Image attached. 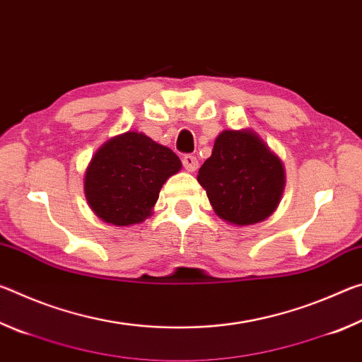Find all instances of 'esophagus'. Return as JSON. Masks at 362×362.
<instances>
[{"label": "esophagus", "instance_id": "esophagus-1", "mask_svg": "<svg viewBox=\"0 0 362 362\" xmlns=\"http://www.w3.org/2000/svg\"><path fill=\"white\" fill-rule=\"evenodd\" d=\"M182 163H183V168H185L188 173H194L196 169H198V159H196L194 155H185L182 158Z\"/></svg>", "mask_w": 362, "mask_h": 362}]
</instances>
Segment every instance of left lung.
Masks as SVG:
<instances>
[{
	"mask_svg": "<svg viewBox=\"0 0 362 362\" xmlns=\"http://www.w3.org/2000/svg\"><path fill=\"white\" fill-rule=\"evenodd\" d=\"M218 217L252 225L273 214L284 189V169L268 146L249 131H223L211 158L198 170Z\"/></svg>",
	"mask_w": 362,
	"mask_h": 362,
	"instance_id": "obj_1",
	"label": "left lung"
}]
</instances>
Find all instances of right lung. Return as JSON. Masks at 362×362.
I'll list each match as a JSON object with an SVG mask.
<instances>
[{
  "label": "right lung",
  "mask_w": 362,
  "mask_h": 362,
  "mask_svg": "<svg viewBox=\"0 0 362 362\" xmlns=\"http://www.w3.org/2000/svg\"><path fill=\"white\" fill-rule=\"evenodd\" d=\"M182 163L175 153L145 134L126 132L95 153L84 189L93 211L107 223H140L156 204L159 189Z\"/></svg>",
  "instance_id": "right-lung-1"
}]
</instances>
